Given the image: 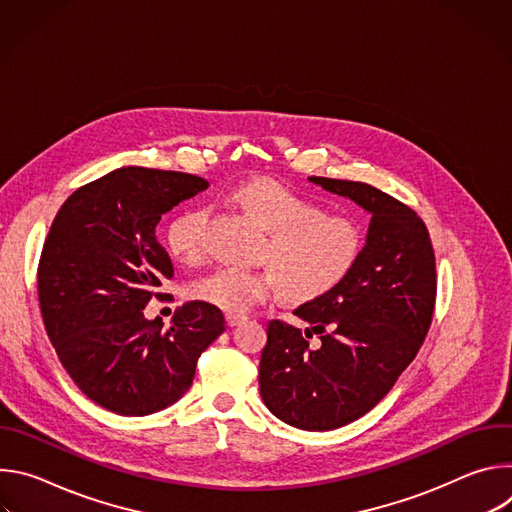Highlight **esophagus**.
Returning a JSON list of instances; mask_svg holds the SVG:
<instances>
[{
  "instance_id": "obj_1",
  "label": "esophagus",
  "mask_w": 512,
  "mask_h": 512,
  "mask_svg": "<svg viewBox=\"0 0 512 512\" xmlns=\"http://www.w3.org/2000/svg\"><path fill=\"white\" fill-rule=\"evenodd\" d=\"M247 322V316H239V314H227V324L233 328V326H239Z\"/></svg>"
}]
</instances>
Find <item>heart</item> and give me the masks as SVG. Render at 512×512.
Returning a JSON list of instances; mask_svg holds the SVG:
<instances>
[{
    "instance_id": "heart-1",
    "label": "heart",
    "mask_w": 512,
    "mask_h": 512,
    "mask_svg": "<svg viewBox=\"0 0 512 512\" xmlns=\"http://www.w3.org/2000/svg\"><path fill=\"white\" fill-rule=\"evenodd\" d=\"M233 200L269 231L263 269L223 267L194 279L188 296L227 314H247L271 298L279 285L291 300L310 302L338 287L356 267L364 249L358 218L324 208L275 180H253L233 190ZM208 208L178 212L166 245L174 259L198 265L208 253Z\"/></svg>"
}]
</instances>
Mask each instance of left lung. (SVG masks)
I'll use <instances>...</instances> for the list:
<instances>
[{
    "mask_svg": "<svg viewBox=\"0 0 512 512\" xmlns=\"http://www.w3.org/2000/svg\"><path fill=\"white\" fill-rule=\"evenodd\" d=\"M310 180L371 212L367 245L338 287L294 312L312 326L306 334L283 320L267 324L259 391L281 421L328 431L369 413L417 356L435 308V257L407 204L364 182Z\"/></svg>",
    "mask_w": 512,
    "mask_h": 512,
    "instance_id": "obj_1",
    "label": "left lung"
}]
</instances>
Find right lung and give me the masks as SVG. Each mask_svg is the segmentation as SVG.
Wrapping results in <instances>:
<instances>
[{
    "instance_id": "obj_1",
    "label": "right lung",
    "mask_w": 512,
    "mask_h": 512,
    "mask_svg": "<svg viewBox=\"0 0 512 512\" xmlns=\"http://www.w3.org/2000/svg\"><path fill=\"white\" fill-rule=\"evenodd\" d=\"M204 188L192 174L129 166L77 188L54 216L38 263L44 328L70 379L113 413L176 403L225 332L223 312L202 302H186L170 328L143 316L174 277L160 218Z\"/></svg>"
}]
</instances>
